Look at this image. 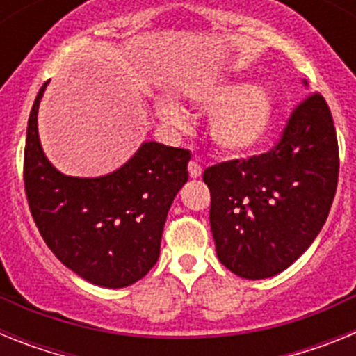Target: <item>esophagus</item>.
<instances>
[{"mask_svg": "<svg viewBox=\"0 0 356 356\" xmlns=\"http://www.w3.org/2000/svg\"><path fill=\"white\" fill-rule=\"evenodd\" d=\"M201 172H203V168H201L200 163L197 162L188 163V175H191V178H200Z\"/></svg>", "mask_w": 356, "mask_h": 356, "instance_id": "1", "label": "esophagus"}]
</instances>
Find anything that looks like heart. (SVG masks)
<instances>
[{
	"label": "heart",
	"mask_w": 356,
	"mask_h": 356,
	"mask_svg": "<svg viewBox=\"0 0 356 356\" xmlns=\"http://www.w3.org/2000/svg\"><path fill=\"white\" fill-rule=\"evenodd\" d=\"M196 105L213 115L212 137L221 149L246 153L269 137L275 122L271 97L250 83L217 85L194 97ZM159 114L175 127H185L187 118L176 103L162 102Z\"/></svg>",
	"instance_id": "heart-1"
}]
</instances>
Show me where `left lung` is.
Here are the masks:
<instances>
[{"label": "left lung", "mask_w": 356, "mask_h": 356, "mask_svg": "<svg viewBox=\"0 0 356 356\" xmlns=\"http://www.w3.org/2000/svg\"><path fill=\"white\" fill-rule=\"evenodd\" d=\"M337 180L332 112L319 92L308 94L292 110L276 146L203 172L212 197L210 228L222 266L246 280L285 271L326 222Z\"/></svg>", "instance_id": "left-lung-1"}]
</instances>
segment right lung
Here are the masks:
<instances>
[{
  "label": "right lung",
  "instance_id": "right-lung-1",
  "mask_svg": "<svg viewBox=\"0 0 356 356\" xmlns=\"http://www.w3.org/2000/svg\"><path fill=\"white\" fill-rule=\"evenodd\" d=\"M40 87L24 146V191L33 221L56 259L94 285L121 289L156 264L171 203L185 181L191 151L144 143L122 168L99 178L53 168L37 131Z\"/></svg>",
  "mask_w": 356,
  "mask_h": 356
}]
</instances>
